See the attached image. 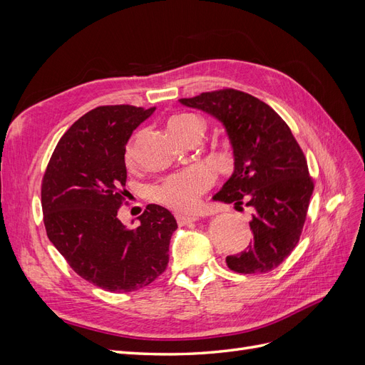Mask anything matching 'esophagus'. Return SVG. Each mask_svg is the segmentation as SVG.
Wrapping results in <instances>:
<instances>
[{
  "label": "esophagus",
  "mask_w": 365,
  "mask_h": 365,
  "mask_svg": "<svg viewBox=\"0 0 365 365\" xmlns=\"http://www.w3.org/2000/svg\"><path fill=\"white\" fill-rule=\"evenodd\" d=\"M175 219H176V222H178V225H181V227L189 225V224H192V222H195V220H196L195 216L182 215V213H176V215H175Z\"/></svg>",
  "instance_id": "esophagus-1"
}]
</instances>
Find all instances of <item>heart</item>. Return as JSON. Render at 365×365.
Segmentation results:
<instances>
[{
  "mask_svg": "<svg viewBox=\"0 0 365 365\" xmlns=\"http://www.w3.org/2000/svg\"><path fill=\"white\" fill-rule=\"evenodd\" d=\"M202 120L192 113H178L169 117L168 128L172 135L178 140L185 138L193 132H202ZM135 138L132 140L125 152L126 163L134 160ZM212 182V175L202 168V165H193V168L165 176L158 184L150 187V196L153 200L168 205L175 210L190 208L196 197L202 193Z\"/></svg>",
  "mask_w": 365,
  "mask_h": 365,
  "instance_id": "heart-1",
  "label": "heart"
}]
</instances>
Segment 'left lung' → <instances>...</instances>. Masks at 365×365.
<instances>
[{
	"label": "left lung",
	"instance_id": "obj_1",
	"mask_svg": "<svg viewBox=\"0 0 365 365\" xmlns=\"http://www.w3.org/2000/svg\"><path fill=\"white\" fill-rule=\"evenodd\" d=\"M224 125L233 148L235 172L215 201L252 210V242L225 259L240 274H264L289 256L302 236L314 192L307 161L289 126L264 102L237 90L180 98Z\"/></svg>",
	"mask_w": 365,
	"mask_h": 365
}]
</instances>
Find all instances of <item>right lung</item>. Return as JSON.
Here are the masks:
<instances>
[{
    "mask_svg": "<svg viewBox=\"0 0 365 365\" xmlns=\"http://www.w3.org/2000/svg\"><path fill=\"white\" fill-rule=\"evenodd\" d=\"M155 108L97 106L59 140L42 178L43 225L51 244L82 279L111 292L150 284L168 268L178 224L149 204L135 230L117 217L125 201L126 143Z\"/></svg>",
    "mask_w": 365,
    "mask_h": 365,
    "instance_id": "right-lung-1",
    "label": "right lung"
}]
</instances>
